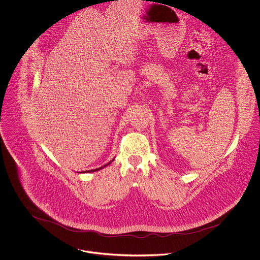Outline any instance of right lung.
<instances>
[{
  "mask_svg": "<svg viewBox=\"0 0 260 260\" xmlns=\"http://www.w3.org/2000/svg\"><path fill=\"white\" fill-rule=\"evenodd\" d=\"M111 162H112V161H110L109 163H107L106 165H104V166H102V167H100V168H97V169H92V170H89V171H86V172H95V171H98V170H100V169H102V168H104V167L108 166V165H109Z\"/></svg>",
  "mask_w": 260,
  "mask_h": 260,
  "instance_id": "add662e5",
  "label": "right lung"
}]
</instances>
